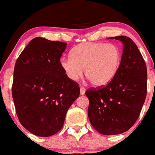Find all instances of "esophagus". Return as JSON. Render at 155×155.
<instances>
[{
    "label": "esophagus",
    "instance_id": "esophagus-1",
    "mask_svg": "<svg viewBox=\"0 0 155 155\" xmlns=\"http://www.w3.org/2000/svg\"><path fill=\"white\" fill-rule=\"evenodd\" d=\"M85 91H86V90H85L83 87H80V94H81V95H84V94L85 93Z\"/></svg>",
    "mask_w": 155,
    "mask_h": 155
}]
</instances>
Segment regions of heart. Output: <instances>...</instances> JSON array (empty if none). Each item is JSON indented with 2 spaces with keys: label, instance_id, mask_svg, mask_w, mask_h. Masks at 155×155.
<instances>
[{
  "label": "heart",
  "instance_id": "obj_1",
  "mask_svg": "<svg viewBox=\"0 0 155 155\" xmlns=\"http://www.w3.org/2000/svg\"><path fill=\"white\" fill-rule=\"evenodd\" d=\"M122 62L118 46L101 42H87L71 51V57L62 58L60 65L69 79L76 81L84 75L95 87L106 86L114 79Z\"/></svg>",
  "mask_w": 155,
  "mask_h": 155
}]
</instances>
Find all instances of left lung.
Listing matches in <instances>:
<instances>
[{
  "mask_svg": "<svg viewBox=\"0 0 155 155\" xmlns=\"http://www.w3.org/2000/svg\"><path fill=\"white\" fill-rule=\"evenodd\" d=\"M123 44L116 76L106 87L87 90L88 117L92 127L106 136L132 127L139 117L147 92V69L136 44L127 36L111 37Z\"/></svg>",
  "mask_w": 155,
  "mask_h": 155,
  "instance_id": "obj_1",
  "label": "left lung"
}]
</instances>
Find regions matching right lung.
<instances>
[{
    "label": "right lung",
    "instance_id": "obj_1",
    "mask_svg": "<svg viewBox=\"0 0 155 155\" xmlns=\"http://www.w3.org/2000/svg\"><path fill=\"white\" fill-rule=\"evenodd\" d=\"M66 45L36 37L16 61L12 84L16 113L23 127L35 136L59 132L79 96L78 83L69 79L60 65Z\"/></svg>",
    "mask_w": 155,
    "mask_h": 155
}]
</instances>
